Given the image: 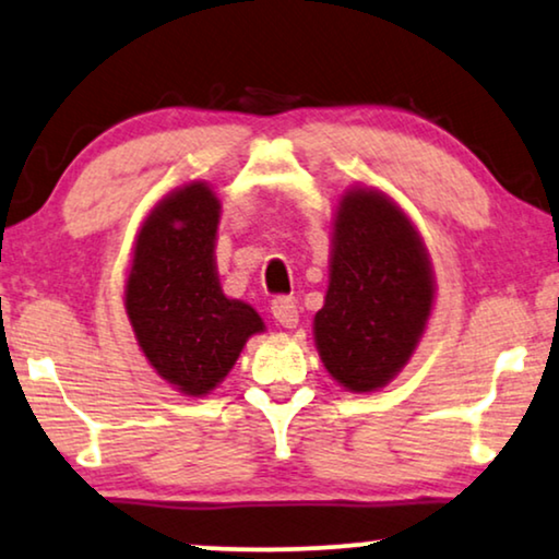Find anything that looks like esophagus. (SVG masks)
I'll use <instances>...</instances> for the list:
<instances>
[{
    "label": "esophagus",
    "mask_w": 559,
    "mask_h": 559,
    "mask_svg": "<svg viewBox=\"0 0 559 559\" xmlns=\"http://www.w3.org/2000/svg\"><path fill=\"white\" fill-rule=\"evenodd\" d=\"M272 316L282 328H297V323H300V312H297V302L293 297H274Z\"/></svg>",
    "instance_id": "34e87169"
}]
</instances>
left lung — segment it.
<instances>
[{
    "label": "left lung",
    "instance_id": "left-lung-1",
    "mask_svg": "<svg viewBox=\"0 0 559 559\" xmlns=\"http://www.w3.org/2000/svg\"><path fill=\"white\" fill-rule=\"evenodd\" d=\"M432 302V264L407 213L381 190H346L333 218L331 282L312 320L328 373L348 392L386 386L415 354Z\"/></svg>",
    "mask_w": 559,
    "mask_h": 559
}]
</instances>
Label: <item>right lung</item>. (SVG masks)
Segmentation results:
<instances>
[{"label":"right lung","mask_w":559,"mask_h":559,"mask_svg":"<svg viewBox=\"0 0 559 559\" xmlns=\"http://www.w3.org/2000/svg\"><path fill=\"white\" fill-rule=\"evenodd\" d=\"M221 201L193 180L167 193L136 234L124 308L152 369L188 396L216 389L264 331L251 305L224 295L216 272Z\"/></svg>","instance_id":"1"}]
</instances>
